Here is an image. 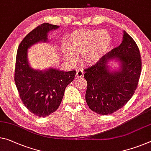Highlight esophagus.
<instances>
[{
	"mask_svg": "<svg viewBox=\"0 0 151 151\" xmlns=\"http://www.w3.org/2000/svg\"><path fill=\"white\" fill-rule=\"evenodd\" d=\"M83 73H84V72H83L82 70H77L76 71V78L82 77V76H83Z\"/></svg>",
	"mask_w": 151,
	"mask_h": 151,
	"instance_id": "34e87169",
	"label": "esophagus"
}]
</instances>
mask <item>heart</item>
<instances>
[{
  "mask_svg": "<svg viewBox=\"0 0 151 151\" xmlns=\"http://www.w3.org/2000/svg\"><path fill=\"white\" fill-rule=\"evenodd\" d=\"M111 38L106 30L83 29L74 32L67 38L63 53L67 60L75 63L79 56L83 65H92L107 53Z\"/></svg>",
  "mask_w": 151,
  "mask_h": 151,
  "instance_id": "b5f03b06",
  "label": "heart"
}]
</instances>
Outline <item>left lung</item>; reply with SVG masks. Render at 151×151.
Returning <instances> with one entry per match:
<instances>
[{
    "instance_id": "left-lung-1",
    "label": "left lung",
    "mask_w": 151,
    "mask_h": 151,
    "mask_svg": "<svg viewBox=\"0 0 151 151\" xmlns=\"http://www.w3.org/2000/svg\"><path fill=\"white\" fill-rule=\"evenodd\" d=\"M123 34L122 42L118 47L84 70L87 82L86 101L98 114H111L122 108L137 88L142 67L140 53L130 35L125 31ZM112 59L119 62L118 70L109 69L107 64Z\"/></svg>"
}]
</instances>
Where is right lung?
<instances>
[{"instance_id":"1","label":"right lung","mask_w":151,"mask_h":151,"mask_svg":"<svg viewBox=\"0 0 151 151\" xmlns=\"http://www.w3.org/2000/svg\"><path fill=\"white\" fill-rule=\"evenodd\" d=\"M58 27L47 23L37 26L23 38L17 53L16 87L24 106L39 117H46L58 108L66 87L76 74L75 70L66 72L53 68L35 70L29 64L28 49L38 42H47V33Z\"/></svg>"}]
</instances>
